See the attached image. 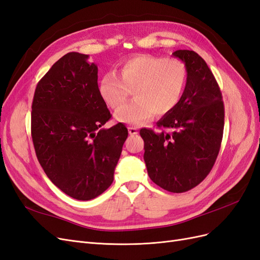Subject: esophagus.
Masks as SVG:
<instances>
[{
    "label": "esophagus",
    "instance_id": "1",
    "mask_svg": "<svg viewBox=\"0 0 260 260\" xmlns=\"http://www.w3.org/2000/svg\"><path fill=\"white\" fill-rule=\"evenodd\" d=\"M128 131H129V135L130 136L138 135V128H136V127H129Z\"/></svg>",
    "mask_w": 260,
    "mask_h": 260
}]
</instances>
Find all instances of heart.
I'll return each instance as SVG.
<instances>
[{"label":"heart","mask_w":260,"mask_h":260,"mask_svg":"<svg viewBox=\"0 0 260 260\" xmlns=\"http://www.w3.org/2000/svg\"><path fill=\"white\" fill-rule=\"evenodd\" d=\"M118 76L108 72L100 78L99 93L113 109L119 108L116 119L128 124H141L152 116L171 113L182 96L187 70L182 60L149 54H139L123 59L118 65Z\"/></svg>","instance_id":"b5f03b06"}]
</instances>
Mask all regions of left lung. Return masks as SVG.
Wrapping results in <instances>:
<instances>
[{
	"mask_svg": "<svg viewBox=\"0 0 260 260\" xmlns=\"http://www.w3.org/2000/svg\"><path fill=\"white\" fill-rule=\"evenodd\" d=\"M187 70L186 84L176 108L157 122L170 129L155 132L141 129L144 161L155 184L172 193H183L199 185L210 172L221 146L224 106L221 91L198 53H172Z\"/></svg>",
	"mask_w": 260,
	"mask_h": 260,
	"instance_id": "1",
	"label": "left lung"
}]
</instances>
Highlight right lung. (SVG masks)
Instances as JSON below:
<instances>
[{
    "instance_id": "right-lung-1",
    "label": "right lung",
    "mask_w": 260,
    "mask_h": 260,
    "mask_svg": "<svg viewBox=\"0 0 260 260\" xmlns=\"http://www.w3.org/2000/svg\"><path fill=\"white\" fill-rule=\"evenodd\" d=\"M88 55L70 52L38 82L31 112V137L46 176L70 198L90 201L114 181L128 129L112 118L101 98L98 66Z\"/></svg>"
}]
</instances>
